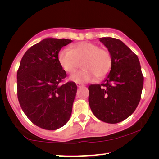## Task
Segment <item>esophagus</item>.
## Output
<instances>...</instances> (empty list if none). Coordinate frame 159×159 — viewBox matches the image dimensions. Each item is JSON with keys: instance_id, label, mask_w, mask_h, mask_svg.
<instances>
[{"instance_id": "esophagus-1", "label": "esophagus", "mask_w": 159, "mask_h": 159, "mask_svg": "<svg viewBox=\"0 0 159 159\" xmlns=\"http://www.w3.org/2000/svg\"><path fill=\"white\" fill-rule=\"evenodd\" d=\"M77 86L78 87V88H80V87H82V86H84V85L82 83H77Z\"/></svg>"}]
</instances>
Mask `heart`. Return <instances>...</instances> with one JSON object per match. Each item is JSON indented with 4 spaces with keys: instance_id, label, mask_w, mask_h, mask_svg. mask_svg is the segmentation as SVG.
Here are the masks:
<instances>
[{
    "instance_id": "b5f03b06",
    "label": "heart",
    "mask_w": 159,
    "mask_h": 159,
    "mask_svg": "<svg viewBox=\"0 0 159 159\" xmlns=\"http://www.w3.org/2000/svg\"><path fill=\"white\" fill-rule=\"evenodd\" d=\"M60 66L68 74H74L82 62L84 68L71 77L76 82H87L105 77L112 66V57L108 50L90 42H81L72 45L70 51L62 49L58 55Z\"/></svg>"
}]
</instances>
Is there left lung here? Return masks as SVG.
<instances>
[{
    "instance_id": "obj_1",
    "label": "left lung",
    "mask_w": 159,
    "mask_h": 159,
    "mask_svg": "<svg viewBox=\"0 0 159 159\" xmlns=\"http://www.w3.org/2000/svg\"><path fill=\"white\" fill-rule=\"evenodd\" d=\"M112 57V66L102 84L89 86L88 102L93 114L104 122L116 124L128 118L140 101L143 77L138 57L122 41L99 38Z\"/></svg>"
}]
</instances>
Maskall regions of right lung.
I'll return each instance as SVG.
<instances>
[{
	"label": "right lung",
	"mask_w": 159,
	"mask_h": 159,
	"mask_svg": "<svg viewBox=\"0 0 159 159\" xmlns=\"http://www.w3.org/2000/svg\"><path fill=\"white\" fill-rule=\"evenodd\" d=\"M69 39L47 38L26 51L17 71V95L27 118L48 130H56L70 119L77 93L75 82L60 84L66 77L58 55Z\"/></svg>",
	"instance_id": "add662e5"
}]
</instances>
